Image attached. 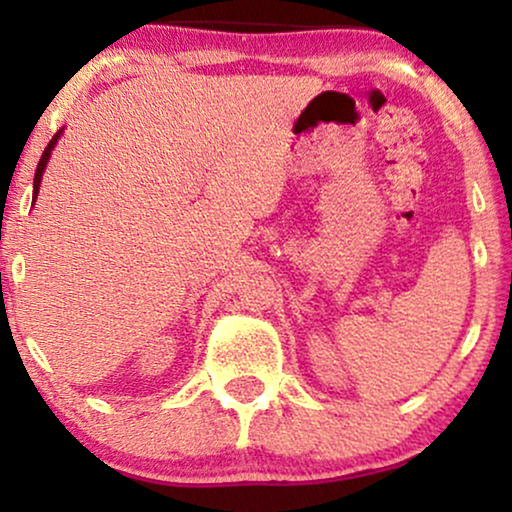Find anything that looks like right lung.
<instances>
[{
    "label": "right lung",
    "mask_w": 512,
    "mask_h": 512,
    "mask_svg": "<svg viewBox=\"0 0 512 512\" xmlns=\"http://www.w3.org/2000/svg\"><path fill=\"white\" fill-rule=\"evenodd\" d=\"M65 130V128H62ZM62 130H58L53 135V139L51 142H48V146L44 149V153H41V160H39V165H37V172H34V191H32V200H37V195H39V186H41V177H44V170H46V165H48V160H51V153H53V149H55V144H58V139H60V135H62Z\"/></svg>",
    "instance_id": "obj_1"
}]
</instances>
